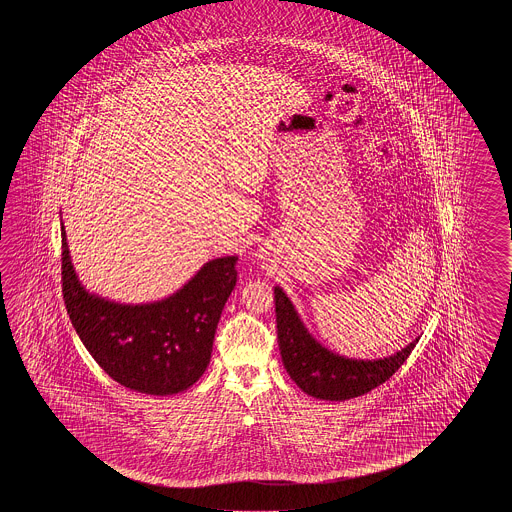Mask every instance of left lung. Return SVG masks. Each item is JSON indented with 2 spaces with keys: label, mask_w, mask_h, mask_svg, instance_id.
Masks as SVG:
<instances>
[{
  "label": "left lung",
  "mask_w": 512,
  "mask_h": 512,
  "mask_svg": "<svg viewBox=\"0 0 512 512\" xmlns=\"http://www.w3.org/2000/svg\"><path fill=\"white\" fill-rule=\"evenodd\" d=\"M276 327L283 366L302 392L322 401H348L371 392L403 366L419 338L384 359H348L329 351L316 340L276 285Z\"/></svg>",
  "instance_id": "left-lung-1"
}]
</instances>
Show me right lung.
<instances>
[{"label": "right lung", "instance_id": "obj_1", "mask_svg": "<svg viewBox=\"0 0 512 512\" xmlns=\"http://www.w3.org/2000/svg\"><path fill=\"white\" fill-rule=\"evenodd\" d=\"M236 261H207L163 300L119 304L80 283L62 225V293L71 324L113 381L148 395L185 392L207 370L219 316L238 280Z\"/></svg>", "mask_w": 512, "mask_h": 512}]
</instances>
